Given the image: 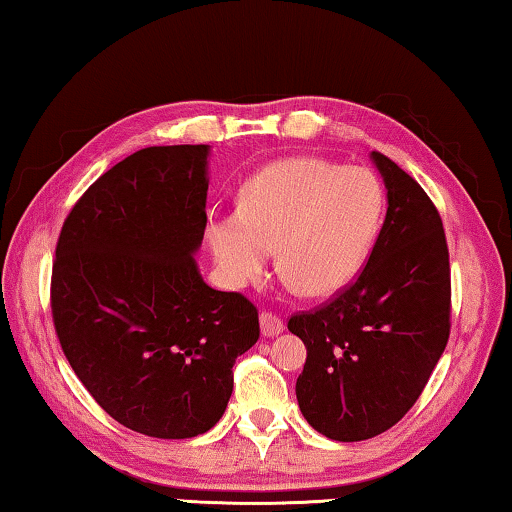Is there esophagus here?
Segmentation results:
<instances>
[{
	"instance_id": "1",
	"label": "esophagus",
	"mask_w": 512,
	"mask_h": 512,
	"mask_svg": "<svg viewBox=\"0 0 512 512\" xmlns=\"http://www.w3.org/2000/svg\"><path fill=\"white\" fill-rule=\"evenodd\" d=\"M286 325H283V320L277 316V313L272 311H263L261 313V332L263 336H279Z\"/></svg>"
}]
</instances>
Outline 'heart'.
<instances>
[{
	"label": "heart",
	"instance_id": "1",
	"mask_svg": "<svg viewBox=\"0 0 512 512\" xmlns=\"http://www.w3.org/2000/svg\"><path fill=\"white\" fill-rule=\"evenodd\" d=\"M382 212L384 190L368 169L286 157L242 185L238 210L208 217L206 240L233 288L261 281L277 247L286 279L302 295L322 297L357 277Z\"/></svg>",
	"mask_w": 512,
	"mask_h": 512
}]
</instances>
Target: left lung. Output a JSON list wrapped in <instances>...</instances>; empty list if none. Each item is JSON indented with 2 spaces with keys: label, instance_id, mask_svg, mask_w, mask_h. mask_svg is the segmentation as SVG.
<instances>
[{
  "label": "left lung",
  "instance_id": "8db88e82",
  "mask_svg": "<svg viewBox=\"0 0 512 512\" xmlns=\"http://www.w3.org/2000/svg\"><path fill=\"white\" fill-rule=\"evenodd\" d=\"M371 160L387 217L357 281L288 329L306 345L295 393L304 419L336 442H361L403 419L451 332V265L442 217L387 155Z\"/></svg>",
  "mask_w": 512,
  "mask_h": 512
}]
</instances>
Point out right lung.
Here are the masks:
<instances>
[{
    "label": "right lung",
    "instance_id": "obj_1",
    "mask_svg": "<svg viewBox=\"0 0 512 512\" xmlns=\"http://www.w3.org/2000/svg\"><path fill=\"white\" fill-rule=\"evenodd\" d=\"M210 146H151L102 174L66 217L52 263L61 350L125 428L187 439L222 419L235 359L258 341L245 295L203 281Z\"/></svg>",
    "mask_w": 512,
    "mask_h": 512
}]
</instances>
